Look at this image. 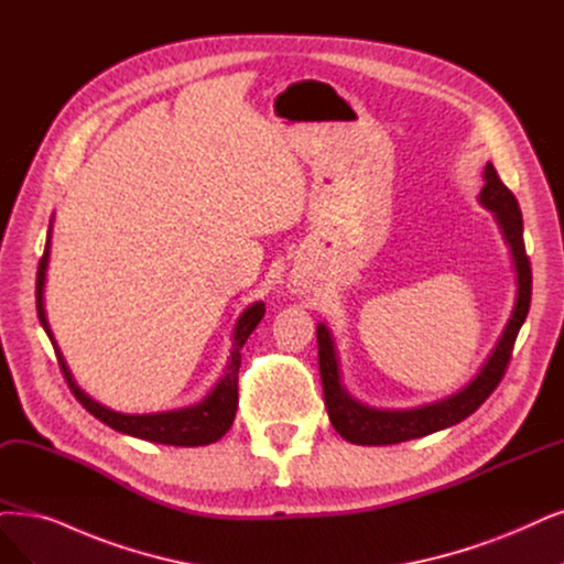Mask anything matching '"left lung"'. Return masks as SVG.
Here are the masks:
<instances>
[{
  "label": "left lung",
  "mask_w": 564,
  "mask_h": 564,
  "mask_svg": "<svg viewBox=\"0 0 564 564\" xmlns=\"http://www.w3.org/2000/svg\"><path fill=\"white\" fill-rule=\"evenodd\" d=\"M486 185L481 191V202L495 214L499 227H502L505 239L511 246V253L516 260L518 271V300L513 306V314L505 327V335L499 337L492 356L484 365V369L476 373V379L463 388L457 394L442 402H434L421 409L411 411H379L358 404L339 381V365L335 356V344H332L329 332L325 325H318V365H321V379H323V394L325 406L329 413V421L335 430L350 444L362 446H386V444H400L409 440H419V436L432 434L436 430L451 427L455 423L465 421L478 406H481L492 390L505 379V371L509 367L513 344L518 337L520 325L525 323L530 300H532V267L525 253L523 241V216H520V206L513 193L499 178L495 166L486 164Z\"/></svg>",
  "instance_id": "1"
}]
</instances>
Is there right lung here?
I'll return each mask as SVG.
<instances>
[{"instance_id":"right-lung-1","label":"right lung","mask_w":564,"mask_h":564,"mask_svg":"<svg viewBox=\"0 0 564 564\" xmlns=\"http://www.w3.org/2000/svg\"><path fill=\"white\" fill-rule=\"evenodd\" d=\"M51 229H48V239H46V248L44 256L39 260V269H36V314L41 325H44L46 335L53 341L51 327L46 321V311H44V283H46V267H48V253H51ZM264 316V304L256 302L250 304L241 318L237 321L235 327V341H232V356H229L225 377L216 383V388L206 394V398L195 404V406H185L178 411H164V413H143V415H130V413H116L107 406L97 404L95 400H90L86 392H83L74 379L72 373L62 360V352L57 350L55 341L53 348L57 352V362L62 373H65L67 386L74 392V398L83 404V409H88L97 421H101L104 425H109L118 432L132 434L137 440H145V442H155V444H166V446H206L218 442L220 436L232 427L235 413H237V404H239V367H241V348L246 344V339L250 337V332L258 327V323Z\"/></svg>"}]
</instances>
